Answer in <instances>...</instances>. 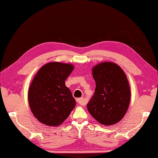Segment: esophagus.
Wrapping results in <instances>:
<instances>
[{"label": "esophagus", "mask_w": 158, "mask_h": 158, "mask_svg": "<svg viewBox=\"0 0 158 158\" xmlns=\"http://www.w3.org/2000/svg\"><path fill=\"white\" fill-rule=\"evenodd\" d=\"M77 102H78L79 105H86V101L83 98H77Z\"/></svg>", "instance_id": "esophagus-1"}]
</instances>
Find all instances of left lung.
I'll return each instance as SVG.
<instances>
[{"mask_svg":"<svg viewBox=\"0 0 158 158\" xmlns=\"http://www.w3.org/2000/svg\"><path fill=\"white\" fill-rule=\"evenodd\" d=\"M94 94L87 105L96 121L105 126L120 122L130 102L131 92L126 73L117 64L105 62L93 67Z\"/></svg>","mask_w":158,"mask_h":158,"instance_id":"1","label":"left lung"}]
</instances>
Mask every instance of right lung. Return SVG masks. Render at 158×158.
I'll return each mask as SVG.
<instances>
[{
	"instance_id": "add662e5",
	"label": "right lung",
	"mask_w": 158,
	"mask_h": 158,
	"mask_svg": "<svg viewBox=\"0 0 158 158\" xmlns=\"http://www.w3.org/2000/svg\"><path fill=\"white\" fill-rule=\"evenodd\" d=\"M74 69L71 64L53 62L43 65L29 87L28 98L33 115L48 126H58L76 105L65 80Z\"/></svg>"
}]
</instances>
